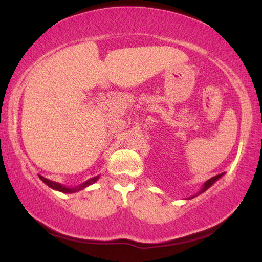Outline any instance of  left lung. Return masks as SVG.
<instances>
[{
	"mask_svg": "<svg viewBox=\"0 0 262 262\" xmlns=\"http://www.w3.org/2000/svg\"><path fill=\"white\" fill-rule=\"evenodd\" d=\"M224 176V173H221V174H219V176H215V177H212V178H210L209 180H207L205 184H203V186L201 187V189L199 190V192L195 194V195H192V196H188V198H186L185 200H190V199H193V198H195V196H198V195H200V194H202L203 192H206V190L209 188V187H211L212 185H214L217 180H219L221 177H223Z\"/></svg>",
	"mask_w": 262,
	"mask_h": 262,
	"instance_id": "8db88e82",
	"label": "left lung"
}]
</instances>
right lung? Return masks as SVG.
I'll return each instance as SVG.
<instances>
[{"instance_id":"obj_1","label":"right lung","mask_w":262,"mask_h":262,"mask_svg":"<svg viewBox=\"0 0 262 262\" xmlns=\"http://www.w3.org/2000/svg\"><path fill=\"white\" fill-rule=\"evenodd\" d=\"M39 178H40V180L42 181V183H45V184L48 186V187H51L52 189L57 190V192H61V193L72 194V193L79 192V190H82V189H84V188L89 187V186H90V185L95 184L96 181L99 179V176L94 177V178L86 180L85 183H83V184H81V185L75 186V187H68V186H64V185H62V184H60V183H56V181H52V180L47 179V178H45V177H42V176H39Z\"/></svg>"}]
</instances>
